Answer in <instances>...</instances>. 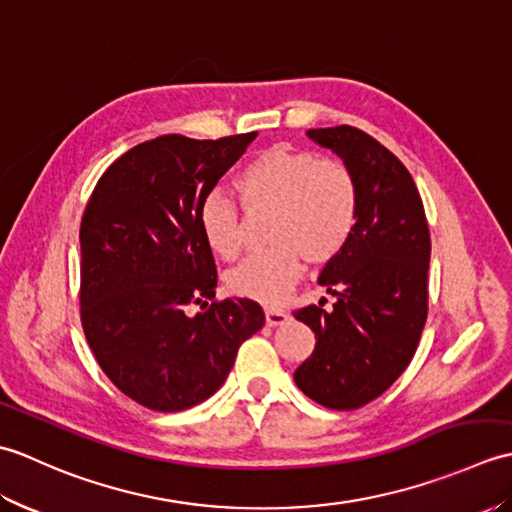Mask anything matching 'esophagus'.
<instances>
[{
  "mask_svg": "<svg viewBox=\"0 0 512 512\" xmlns=\"http://www.w3.org/2000/svg\"><path fill=\"white\" fill-rule=\"evenodd\" d=\"M288 321V312L279 308H266V323L270 328H277V325H284Z\"/></svg>",
  "mask_w": 512,
  "mask_h": 512,
  "instance_id": "obj_1",
  "label": "esophagus"
}]
</instances>
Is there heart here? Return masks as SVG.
Instances as JSON below:
<instances>
[{
	"instance_id": "heart-1",
	"label": "heart",
	"mask_w": 512,
	"mask_h": 512,
	"mask_svg": "<svg viewBox=\"0 0 512 512\" xmlns=\"http://www.w3.org/2000/svg\"><path fill=\"white\" fill-rule=\"evenodd\" d=\"M246 211L270 209L266 220L268 248L246 257L226 275V286L239 297L259 303L284 301L303 270L325 264L350 239L358 189L343 162L317 158L310 151L275 145L250 158L233 180ZM200 231L217 257L231 262L242 248L235 204L209 195L200 204Z\"/></svg>"
}]
</instances>
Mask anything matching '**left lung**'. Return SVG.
<instances>
[{"instance_id":"obj_1","label":"left lung","mask_w":512,"mask_h":512,"mask_svg":"<svg viewBox=\"0 0 512 512\" xmlns=\"http://www.w3.org/2000/svg\"><path fill=\"white\" fill-rule=\"evenodd\" d=\"M308 136L352 171L358 211L319 277L336 297L332 310L319 303L295 312L317 339L295 383L323 407L352 411L394 385L416 354L429 308V226L411 173L376 138L350 125Z\"/></svg>"}]
</instances>
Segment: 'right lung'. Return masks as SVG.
Returning <instances> with one entry per match:
<instances>
[{
  "label": "right lung",
  "mask_w": 512,
  "mask_h": 512,
  "mask_svg": "<svg viewBox=\"0 0 512 512\" xmlns=\"http://www.w3.org/2000/svg\"><path fill=\"white\" fill-rule=\"evenodd\" d=\"M255 132L178 134L105 169L81 220V323L107 378L151 411L189 409L222 387L239 345L266 321L250 299H215L200 204ZM189 305L202 313L189 318Z\"/></svg>",
  "instance_id": "right-lung-1"
}]
</instances>
